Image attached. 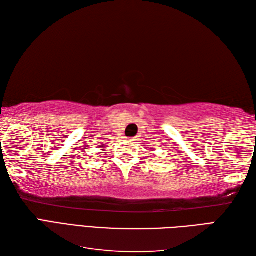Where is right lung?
<instances>
[{
    "label": "right lung",
    "mask_w": 256,
    "mask_h": 256,
    "mask_svg": "<svg viewBox=\"0 0 256 256\" xmlns=\"http://www.w3.org/2000/svg\"><path fill=\"white\" fill-rule=\"evenodd\" d=\"M102 147H104V146H102Z\"/></svg>",
    "instance_id": "add662e5"
}]
</instances>
